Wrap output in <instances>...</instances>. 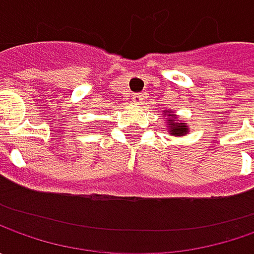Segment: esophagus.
<instances>
[{
    "label": "esophagus",
    "instance_id": "34e87169",
    "mask_svg": "<svg viewBox=\"0 0 254 254\" xmlns=\"http://www.w3.org/2000/svg\"><path fill=\"white\" fill-rule=\"evenodd\" d=\"M144 99H145V94L144 93H135V94H132V103L134 104H140V103H142Z\"/></svg>",
    "mask_w": 254,
    "mask_h": 254
}]
</instances>
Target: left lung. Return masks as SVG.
<instances>
[{
    "label": "left lung",
    "mask_w": 254,
    "mask_h": 254,
    "mask_svg": "<svg viewBox=\"0 0 254 254\" xmlns=\"http://www.w3.org/2000/svg\"><path fill=\"white\" fill-rule=\"evenodd\" d=\"M167 113H171V110H165L162 116H170L167 119V127L170 130V134L172 135H185L188 132V127H187V123L180 122L177 120L175 114H167Z\"/></svg>",
    "instance_id": "1"
}]
</instances>
